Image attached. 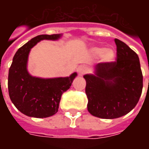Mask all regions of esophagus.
Instances as JSON below:
<instances>
[{"mask_svg": "<svg viewBox=\"0 0 149 149\" xmlns=\"http://www.w3.org/2000/svg\"><path fill=\"white\" fill-rule=\"evenodd\" d=\"M87 70H88V68L86 66H84V65H81V66H80V67L78 68L77 72H78V73H79V75L82 76V75H84V73H86Z\"/></svg>", "mask_w": 149, "mask_h": 149, "instance_id": "34e87169", "label": "esophagus"}]
</instances>
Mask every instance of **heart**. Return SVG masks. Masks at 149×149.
<instances>
[{
	"label": "heart",
	"mask_w": 149,
	"mask_h": 149,
	"mask_svg": "<svg viewBox=\"0 0 149 149\" xmlns=\"http://www.w3.org/2000/svg\"><path fill=\"white\" fill-rule=\"evenodd\" d=\"M93 51L96 55L101 56L104 62L109 63V62L113 61V60L115 58V52L112 49H104L102 47H97V48H94Z\"/></svg>",
	"instance_id": "heart-1"
}]
</instances>
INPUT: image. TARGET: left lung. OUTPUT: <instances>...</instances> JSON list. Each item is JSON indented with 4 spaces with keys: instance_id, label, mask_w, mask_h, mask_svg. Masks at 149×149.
<instances>
[{
    "instance_id": "obj_1",
    "label": "left lung",
    "mask_w": 149,
    "mask_h": 149,
    "mask_svg": "<svg viewBox=\"0 0 149 149\" xmlns=\"http://www.w3.org/2000/svg\"><path fill=\"white\" fill-rule=\"evenodd\" d=\"M116 61L102 62L86 74L88 111L94 116L115 119L136 105L143 88V75L137 54L125 43L115 39Z\"/></svg>"
}]
</instances>
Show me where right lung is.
Wrapping results in <instances>:
<instances>
[{"instance_id":"1","label":"right lung","mask_w":149,"mask_h":149,"mask_svg":"<svg viewBox=\"0 0 149 149\" xmlns=\"http://www.w3.org/2000/svg\"><path fill=\"white\" fill-rule=\"evenodd\" d=\"M61 34L39 35L21 47L15 53L8 70V88L10 100L24 115L45 118L56 114L62 94L71 86L77 77L73 72L67 77L40 78L31 76L27 70L31 49L42 40H58Z\"/></svg>"}]
</instances>
